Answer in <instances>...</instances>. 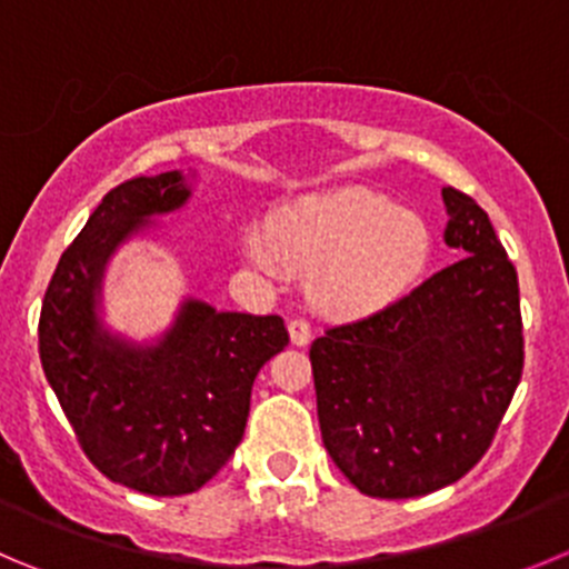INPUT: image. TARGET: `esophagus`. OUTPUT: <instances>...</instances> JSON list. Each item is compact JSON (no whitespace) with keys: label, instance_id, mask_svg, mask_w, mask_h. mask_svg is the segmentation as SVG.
<instances>
[{"label":"esophagus","instance_id":"1","mask_svg":"<svg viewBox=\"0 0 569 569\" xmlns=\"http://www.w3.org/2000/svg\"><path fill=\"white\" fill-rule=\"evenodd\" d=\"M289 339L291 345H297V348H302V345H309L311 339V326L306 320H291L289 322Z\"/></svg>","mask_w":569,"mask_h":569}]
</instances>
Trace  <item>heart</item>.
I'll list each match as a JSON object with an SVG mask.
<instances>
[{"label": "heart", "mask_w": 569, "mask_h": 569, "mask_svg": "<svg viewBox=\"0 0 569 569\" xmlns=\"http://www.w3.org/2000/svg\"><path fill=\"white\" fill-rule=\"evenodd\" d=\"M241 254L260 274L289 263L311 272V300L333 317H362L405 297L427 272L432 230L421 212L373 188H339L274 212L269 236L249 230Z\"/></svg>", "instance_id": "b5f03b06"}]
</instances>
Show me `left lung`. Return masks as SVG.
Here are the masks:
<instances>
[{
  "label": "left lung",
  "instance_id": "1",
  "mask_svg": "<svg viewBox=\"0 0 569 569\" xmlns=\"http://www.w3.org/2000/svg\"><path fill=\"white\" fill-rule=\"evenodd\" d=\"M463 258L368 320L311 345L322 443L368 497L458 482L486 455L522 376L519 280L471 196L443 188Z\"/></svg>",
  "mask_w": 569,
  "mask_h": 569
}]
</instances>
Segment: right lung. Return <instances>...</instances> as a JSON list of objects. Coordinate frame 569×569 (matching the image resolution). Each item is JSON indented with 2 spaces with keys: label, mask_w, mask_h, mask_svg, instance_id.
I'll return each instance as SVG.
<instances>
[{
  "label": "right lung",
  "mask_w": 569,
  "mask_h": 569,
  "mask_svg": "<svg viewBox=\"0 0 569 569\" xmlns=\"http://www.w3.org/2000/svg\"><path fill=\"white\" fill-rule=\"evenodd\" d=\"M196 177L164 171L109 190L58 260L39 320L41 368L87 458L151 497L199 491L230 460L254 376L289 345L280 317L219 311L199 297H182L157 337L106 322L111 258L182 210Z\"/></svg>",
  "instance_id": "1"
}]
</instances>
